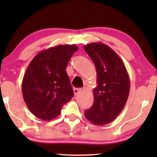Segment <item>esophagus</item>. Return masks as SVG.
Masks as SVG:
<instances>
[{
    "label": "esophagus",
    "instance_id": "1",
    "mask_svg": "<svg viewBox=\"0 0 157 157\" xmlns=\"http://www.w3.org/2000/svg\"><path fill=\"white\" fill-rule=\"evenodd\" d=\"M81 91V89H77V88H75V89H74V93L75 95H77V94L80 93Z\"/></svg>",
    "mask_w": 157,
    "mask_h": 157
}]
</instances>
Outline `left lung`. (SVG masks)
<instances>
[{
    "label": "left lung",
    "mask_w": 157,
    "mask_h": 157,
    "mask_svg": "<svg viewBox=\"0 0 157 157\" xmlns=\"http://www.w3.org/2000/svg\"><path fill=\"white\" fill-rule=\"evenodd\" d=\"M97 73L92 106L85 111L86 119L96 125H105L117 118L127 101L130 80L124 63L110 47L102 43L84 46Z\"/></svg>",
    "instance_id": "left-lung-1"
}]
</instances>
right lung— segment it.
I'll use <instances>...</instances> for the list:
<instances>
[{"instance_id":"add662e5","label":"right lung","mask_w":157,"mask_h":157,"mask_svg":"<svg viewBox=\"0 0 157 157\" xmlns=\"http://www.w3.org/2000/svg\"><path fill=\"white\" fill-rule=\"evenodd\" d=\"M76 45H59L38 53L28 66L22 81L25 104L38 119L50 121L74 96L66 71Z\"/></svg>"}]
</instances>
